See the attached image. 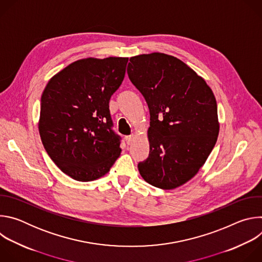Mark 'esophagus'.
<instances>
[{"instance_id": "esophagus-1", "label": "esophagus", "mask_w": 262, "mask_h": 262, "mask_svg": "<svg viewBox=\"0 0 262 262\" xmlns=\"http://www.w3.org/2000/svg\"><path fill=\"white\" fill-rule=\"evenodd\" d=\"M133 140H134V137H133V136H126V137H125V141H126V144H127V145H130L132 142H133Z\"/></svg>"}]
</instances>
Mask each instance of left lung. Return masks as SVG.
Here are the masks:
<instances>
[{"mask_svg":"<svg viewBox=\"0 0 262 262\" xmlns=\"http://www.w3.org/2000/svg\"><path fill=\"white\" fill-rule=\"evenodd\" d=\"M127 74L150 114L149 156L139 172L157 188L175 189L198 173L215 145V97L192 68L166 54L132 57Z\"/></svg>","mask_w":262,"mask_h":262,"instance_id":"obj_1","label":"left lung"}]
</instances>
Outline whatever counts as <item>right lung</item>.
Returning a JSON list of instances; mask_svg holds the SVG:
<instances>
[{"mask_svg":"<svg viewBox=\"0 0 262 262\" xmlns=\"http://www.w3.org/2000/svg\"><path fill=\"white\" fill-rule=\"evenodd\" d=\"M128 58L73 62L48 83L40 101L39 134L48 155L66 175L91 181L119 158L108 102L120 87Z\"/></svg>","mask_w":262,"mask_h":262,"instance_id":"add662e5","label":"right lung"}]
</instances>
